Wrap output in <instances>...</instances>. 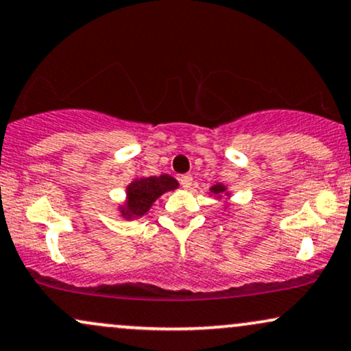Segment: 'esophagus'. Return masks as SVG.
I'll return each mask as SVG.
<instances>
[{
    "instance_id": "34e87169",
    "label": "esophagus",
    "mask_w": 351,
    "mask_h": 351,
    "mask_svg": "<svg viewBox=\"0 0 351 351\" xmlns=\"http://www.w3.org/2000/svg\"><path fill=\"white\" fill-rule=\"evenodd\" d=\"M180 183H181V186H183L184 189L191 188V184H193V176H191V175H183V176H180Z\"/></svg>"
}]
</instances>
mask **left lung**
<instances>
[{
    "instance_id": "1",
    "label": "left lung",
    "mask_w": 351,
    "mask_h": 351,
    "mask_svg": "<svg viewBox=\"0 0 351 351\" xmlns=\"http://www.w3.org/2000/svg\"><path fill=\"white\" fill-rule=\"evenodd\" d=\"M210 193H214V194L226 193V186H223V184H214V186L210 188Z\"/></svg>"
}]
</instances>
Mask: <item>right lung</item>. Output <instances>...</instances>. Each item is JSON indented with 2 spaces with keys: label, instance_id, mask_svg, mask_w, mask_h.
Here are the masks:
<instances>
[{
  "label": "right lung",
  "instance_id": "1",
  "mask_svg": "<svg viewBox=\"0 0 351 351\" xmlns=\"http://www.w3.org/2000/svg\"><path fill=\"white\" fill-rule=\"evenodd\" d=\"M178 188V181L171 178L170 175L149 176V178L134 180L128 186V201L121 208V214L124 217H141L149 213L155 201L163 193L173 191Z\"/></svg>",
  "mask_w": 351,
  "mask_h": 351
}]
</instances>
